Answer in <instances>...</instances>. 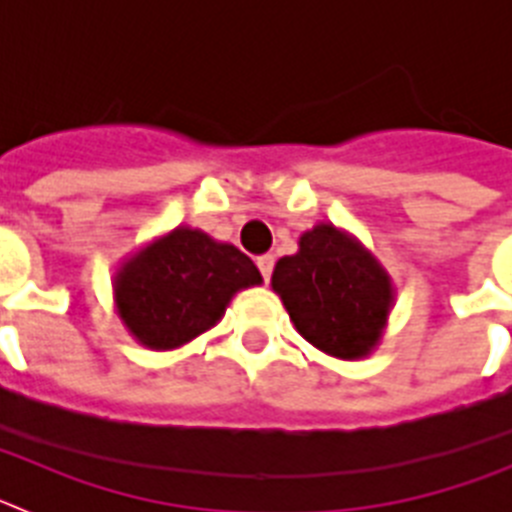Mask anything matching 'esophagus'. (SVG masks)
I'll return each instance as SVG.
<instances>
[{
  "label": "esophagus",
  "instance_id": "obj_1",
  "mask_svg": "<svg viewBox=\"0 0 512 512\" xmlns=\"http://www.w3.org/2000/svg\"><path fill=\"white\" fill-rule=\"evenodd\" d=\"M256 264H259V271H261V277H264V282H269L271 271H274V256H271V253H264V256H259V259H256Z\"/></svg>",
  "mask_w": 512,
  "mask_h": 512
}]
</instances>
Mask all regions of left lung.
I'll return each mask as SVG.
<instances>
[{
  "label": "left lung",
  "instance_id": "obj_1",
  "mask_svg": "<svg viewBox=\"0 0 512 512\" xmlns=\"http://www.w3.org/2000/svg\"><path fill=\"white\" fill-rule=\"evenodd\" d=\"M271 287L300 336L338 359L369 354L392 307L390 274L333 225L307 230L300 251L277 261Z\"/></svg>",
  "mask_w": 512,
  "mask_h": 512
}]
</instances>
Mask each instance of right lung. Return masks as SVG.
<instances>
[{
	"instance_id": "right-lung-1",
	"label": "right lung",
	"mask_w": 512,
	"mask_h": 512,
	"mask_svg": "<svg viewBox=\"0 0 512 512\" xmlns=\"http://www.w3.org/2000/svg\"><path fill=\"white\" fill-rule=\"evenodd\" d=\"M253 284H261V274L246 253L200 230L176 228L122 266L115 302L143 346L169 351L212 328L230 297Z\"/></svg>"
}]
</instances>
